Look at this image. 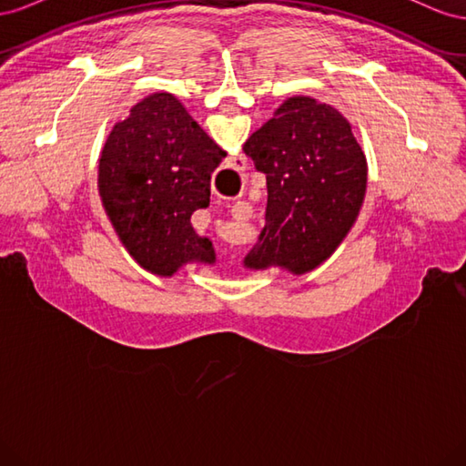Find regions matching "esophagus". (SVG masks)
Listing matches in <instances>:
<instances>
[{"label": "esophagus", "instance_id": "esophagus-1", "mask_svg": "<svg viewBox=\"0 0 466 466\" xmlns=\"http://www.w3.org/2000/svg\"><path fill=\"white\" fill-rule=\"evenodd\" d=\"M241 163H243V165H245V161H243V159H241ZM238 204H241V202H238ZM247 208H248V209H250V206H248V204H247Z\"/></svg>", "mask_w": 466, "mask_h": 466}]
</instances>
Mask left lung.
<instances>
[{"instance_id":"left-lung-1","label":"left lung","mask_w":466,"mask_h":466,"mask_svg":"<svg viewBox=\"0 0 466 466\" xmlns=\"http://www.w3.org/2000/svg\"><path fill=\"white\" fill-rule=\"evenodd\" d=\"M243 151L266 175V225L243 260L248 270L313 272L342 245L368 190V159L334 106L295 95Z\"/></svg>"}]
</instances>
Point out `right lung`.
Returning a JSON list of instances; mask_svg holds the SVG:
<instances>
[{"label": "right lung", "mask_w": 466, "mask_h": 466, "mask_svg": "<svg viewBox=\"0 0 466 466\" xmlns=\"http://www.w3.org/2000/svg\"><path fill=\"white\" fill-rule=\"evenodd\" d=\"M225 151L171 93H151L108 134L96 187L120 243L144 270L171 278L185 264H216L190 218L209 204Z\"/></svg>", "instance_id": "obj_1"}]
</instances>
